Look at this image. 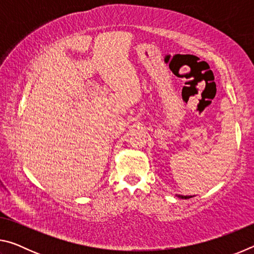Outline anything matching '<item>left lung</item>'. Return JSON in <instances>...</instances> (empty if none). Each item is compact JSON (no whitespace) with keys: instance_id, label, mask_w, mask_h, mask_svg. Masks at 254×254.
<instances>
[{"instance_id":"left-lung-1","label":"left lung","mask_w":254,"mask_h":254,"mask_svg":"<svg viewBox=\"0 0 254 254\" xmlns=\"http://www.w3.org/2000/svg\"><path fill=\"white\" fill-rule=\"evenodd\" d=\"M179 198H183V199H188V198H190V197H192V196H183V195H177Z\"/></svg>"}]
</instances>
